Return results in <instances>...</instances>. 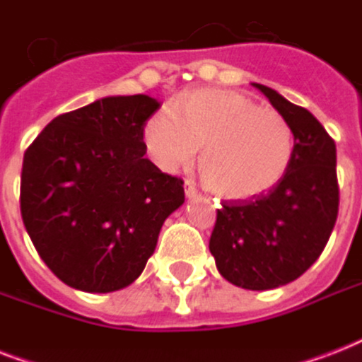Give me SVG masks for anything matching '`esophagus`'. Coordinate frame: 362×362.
Masks as SVG:
<instances>
[{
  "mask_svg": "<svg viewBox=\"0 0 362 362\" xmlns=\"http://www.w3.org/2000/svg\"><path fill=\"white\" fill-rule=\"evenodd\" d=\"M186 197L187 199H195V197H201V193H199V189L195 186H193L192 182L187 180L186 182Z\"/></svg>",
  "mask_w": 362,
  "mask_h": 362,
  "instance_id": "esophagus-1",
  "label": "esophagus"
}]
</instances>
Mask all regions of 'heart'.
Listing matches in <instances>:
<instances>
[{
  "label": "heart",
  "mask_w": 362,
  "mask_h": 362,
  "mask_svg": "<svg viewBox=\"0 0 362 362\" xmlns=\"http://www.w3.org/2000/svg\"><path fill=\"white\" fill-rule=\"evenodd\" d=\"M144 144L165 170L189 165L203 153L199 170L220 197L244 201L274 187L289 169L295 136L289 122L272 109L226 90H193L176 99L144 127Z\"/></svg>",
  "instance_id": "obj_1"
}]
</instances>
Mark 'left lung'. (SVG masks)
Returning a JSON list of instances; mask_svg holds the SVG:
<instances>
[{
    "mask_svg": "<svg viewBox=\"0 0 362 362\" xmlns=\"http://www.w3.org/2000/svg\"><path fill=\"white\" fill-rule=\"evenodd\" d=\"M253 86L291 125V165L263 195L223 201L209 246L227 281L264 291L297 280L320 257L337 223L340 189L337 144L325 127L272 88Z\"/></svg>",
    "mask_w": 362,
    "mask_h": 362,
    "instance_id": "left-lung-1",
    "label": "left lung"
}]
</instances>
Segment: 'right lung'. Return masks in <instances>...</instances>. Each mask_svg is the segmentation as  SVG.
<instances>
[{"label":"right lung","instance_id":"add662e5","mask_svg":"<svg viewBox=\"0 0 362 362\" xmlns=\"http://www.w3.org/2000/svg\"><path fill=\"white\" fill-rule=\"evenodd\" d=\"M148 95L103 98L56 116L24 153L20 212L47 267L67 286L110 293L135 281L184 180L144 158Z\"/></svg>","mask_w":362,"mask_h":362}]
</instances>
